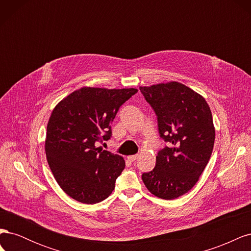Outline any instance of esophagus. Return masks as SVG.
<instances>
[{
	"label": "esophagus",
	"instance_id": "esophagus-1",
	"mask_svg": "<svg viewBox=\"0 0 251 251\" xmlns=\"http://www.w3.org/2000/svg\"><path fill=\"white\" fill-rule=\"evenodd\" d=\"M137 158H138V155H132V156H128V157H127L128 160L132 161V162H134Z\"/></svg>",
	"mask_w": 251,
	"mask_h": 251
}]
</instances>
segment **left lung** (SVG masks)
<instances>
[{
    "mask_svg": "<svg viewBox=\"0 0 251 251\" xmlns=\"http://www.w3.org/2000/svg\"><path fill=\"white\" fill-rule=\"evenodd\" d=\"M157 115L160 137L169 147L158 151L153 171L142 181L158 198L173 200L198 182L215 143V126L204 97L178 81L140 87Z\"/></svg>",
    "mask_w": 251,
    "mask_h": 251,
    "instance_id": "left-lung-1",
    "label": "left lung"
}]
</instances>
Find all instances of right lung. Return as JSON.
Returning <instances> with one entry per match:
<instances>
[{
    "mask_svg": "<svg viewBox=\"0 0 251 251\" xmlns=\"http://www.w3.org/2000/svg\"><path fill=\"white\" fill-rule=\"evenodd\" d=\"M137 89L83 87L53 109L45 151L58 185L72 199L95 204L107 199L124 171V158L96 148L111 138V124Z\"/></svg>",
    "mask_w": 251,
    "mask_h": 251,
    "instance_id": "obj_1",
    "label": "right lung"
}]
</instances>
